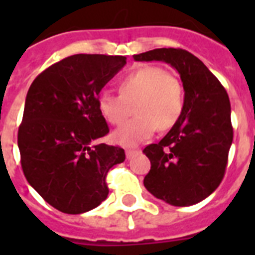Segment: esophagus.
<instances>
[{"instance_id":"obj_1","label":"esophagus","mask_w":255,"mask_h":255,"mask_svg":"<svg viewBox=\"0 0 255 255\" xmlns=\"http://www.w3.org/2000/svg\"><path fill=\"white\" fill-rule=\"evenodd\" d=\"M139 152H140L139 149H127V151H126V156H127V159L129 160L132 159L135 155H137Z\"/></svg>"}]
</instances>
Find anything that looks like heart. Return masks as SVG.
I'll return each instance as SVG.
<instances>
[{"label": "heart", "instance_id": "obj_1", "mask_svg": "<svg viewBox=\"0 0 255 255\" xmlns=\"http://www.w3.org/2000/svg\"><path fill=\"white\" fill-rule=\"evenodd\" d=\"M119 95L102 94L98 98L100 115L112 126H119L129 115L135 103L137 115L112 133L114 141L135 147L151 139L156 129L167 131L181 118L185 106L184 88L178 78L157 66H143L120 79Z\"/></svg>", "mask_w": 255, "mask_h": 255}]
</instances>
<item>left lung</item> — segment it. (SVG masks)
Returning a JSON list of instances; mask_svg holds the SVG:
<instances>
[{
	"label": "left lung",
	"mask_w": 255,
	"mask_h": 255,
	"mask_svg": "<svg viewBox=\"0 0 255 255\" xmlns=\"http://www.w3.org/2000/svg\"><path fill=\"white\" fill-rule=\"evenodd\" d=\"M133 59L170 65L185 91L180 120L159 143L144 148L151 161L144 186L170 205H194L213 193L225 174L233 141L229 96L209 69L186 50L155 49Z\"/></svg>",
	"instance_id": "1"
}]
</instances>
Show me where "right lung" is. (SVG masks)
<instances>
[{"mask_svg": "<svg viewBox=\"0 0 255 255\" xmlns=\"http://www.w3.org/2000/svg\"><path fill=\"white\" fill-rule=\"evenodd\" d=\"M126 59L71 55L39 74L27 91L18 128L22 170L41 197L63 213L100 205L108 196V170L126 160L123 148L95 144L110 132L96 102Z\"/></svg>", "mask_w": 255, "mask_h": 255, "instance_id": "obj_1", "label": "right lung"}]
</instances>
